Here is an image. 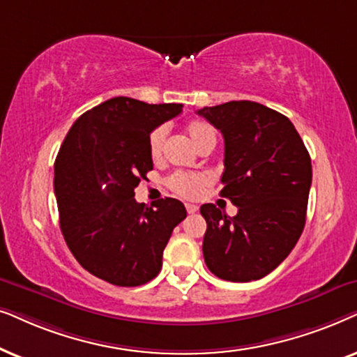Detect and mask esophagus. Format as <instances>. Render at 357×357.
I'll use <instances>...</instances> for the list:
<instances>
[{"mask_svg": "<svg viewBox=\"0 0 357 357\" xmlns=\"http://www.w3.org/2000/svg\"><path fill=\"white\" fill-rule=\"evenodd\" d=\"M186 211L188 213H196L199 211V207L194 206V204H186Z\"/></svg>", "mask_w": 357, "mask_h": 357, "instance_id": "1", "label": "esophagus"}]
</instances>
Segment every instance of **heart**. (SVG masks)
I'll return each instance as SVG.
<instances>
[{
  "mask_svg": "<svg viewBox=\"0 0 357 357\" xmlns=\"http://www.w3.org/2000/svg\"><path fill=\"white\" fill-rule=\"evenodd\" d=\"M186 134L189 140L192 142V145L197 150H201L202 146L215 145V130L211 126L202 121H191L186 126ZM166 142V129L163 126L156 127L155 130H151L149 137V153L151 160H160L163 155ZM166 184L171 191L178 194V196L186 197V199H196L199 194L202 192V189L208 184L207 174L204 173H186V171H176L166 179Z\"/></svg>",
  "mask_w": 357,
  "mask_h": 357,
  "instance_id": "1",
  "label": "heart"
}]
</instances>
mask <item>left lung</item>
<instances>
[{
  "instance_id": "obj_1",
  "label": "left lung",
  "mask_w": 357,
  "mask_h": 357,
  "mask_svg": "<svg viewBox=\"0 0 357 357\" xmlns=\"http://www.w3.org/2000/svg\"><path fill=\"white\" fill-rule=\"evenodd\" d=\"M225 140L222 197L235 217L204 204L202 253L223 281L250 282L274 271L301 238L312 184V161L294 123L253 101L197 111Z\"/></svg>"
}]
</instances>
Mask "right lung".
Wrapping results in <instances>:
<instances>
[{"instance_id":"1","label":"right lung","mask_w":357,"mask_h":357,"mask_svg":"<svg viewBox=\"0 0 357 357\" xmlns=\"http://www.w3.org/2000/svg\"><path fill=\"white\" fill-rule=\"evenodd\" d=\"M183 104H146L112 98L76 119L55 160V196L66 245L88 273L135 287L156 278L173 228L186 218L178 199H134L153 169L151 130Z\"/></svg>"}]
</instances>
